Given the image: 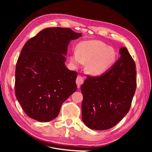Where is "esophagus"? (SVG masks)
Instances as JSON below:
<instances>
[{
	"instance_id": "esophagus-1",
	"label": "esophagus",
	"mask_w": 152,
	"mask_h": 152,
	"mask_svg": "<svg viewBox=\"0 0 152 152\" xmlns=\"http://www.w3.org/2000/svg\"><path fill=\"white\" fill-rule=\"evenodd\" d=\"M84 83V79L83 77L81 76H78L77 79H76V84L77 85V87L78 88H80V86Z\"/></svg>"
}]
</instances>
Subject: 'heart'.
Wrapping results in <instances>:
<instances>
[{
    "label": "heart",
    "instance_id": "1",
    "mask_svg": "<svg viewBox=\"0 0 152 152\" xmlns=\"http://www.w3.org/2000/svg\"><path fill=\"white\" fill-rule=\"evenodd\" d=\"M117 59V53L113 48L100 40L82 41L73 51L70 61L78 66L87 63L86 72L92 75H100L108 70Z\"/></svg>",
    "mask_w": 152,
    "mask_h": 152
}]
</instances>
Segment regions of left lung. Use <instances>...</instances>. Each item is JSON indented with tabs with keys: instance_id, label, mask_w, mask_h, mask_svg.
Segmentation results:
<instances>
[{
	"instance_id": "left-lung-1",
	"label": "left lung",
	"mask_w": 152,
	"mask_h": 152,
	"mask_svg": "<svg viewBox=\"0 0 152 152\" xmlns=\"http://www.w3.org/2000/svg\"><path fill=\"white\" fill-rule=\"evenodd\" d=\"M121 58L103 74L87 76L81 86L82 118L91 129L113 127L130 109L136 87V65L126 48Z\"/></svg>"
}]
</instances>
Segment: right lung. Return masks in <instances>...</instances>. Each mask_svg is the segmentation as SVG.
<instances>
[{"instance_id": "right-lung-1", "label": "right lung", "mask_w": 152, "mask_h": 152, "mask_svg": "<svg viewBox=\"0 0 152 152\" xmlns=\"http://www.w3.org/2000/svg\"><path fill=\"white\" fill-rule=\"evenodd\" d=\"M80 37L70 28H47L23 48L16 66L15 92L29 117L41 122L53 120L76 91L77 72L65 62L68 44Z\"/></svg>"}]
</instances>
